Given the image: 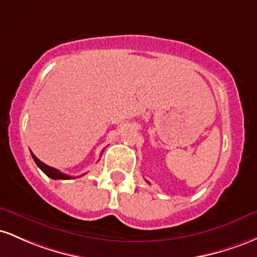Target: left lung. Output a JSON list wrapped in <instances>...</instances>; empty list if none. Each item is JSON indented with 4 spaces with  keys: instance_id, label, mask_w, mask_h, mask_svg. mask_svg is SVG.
I'll return each mask as SVG.
<instances>
[{
    "instance_id": "1",
    "label": "left lung",
    "mask_w": 257,
    "mask_h": 257,
    "mask_svg": "<svg viewBox=\"0 0 257 257\" xmlns=\"http://www.w3.org/2000/svg\"><path fill=\"white\" fill-rule=\"evenodd\" d=\"M148 183H149V182H148Z\"/></svg>"
}]
</instances>
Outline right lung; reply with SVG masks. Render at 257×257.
Listing matches in <instances>:
<instances>
[{
	"instance_id": "obj_1",
	"label": "right lung",
	"mask_w": 257,
	"mask_h": 257,
	"mask_svg": "<svg viewBox=\"0 0 257 257\" xmlns=\"http://www.w3.org/2000/svg\"><path fill=\"white\" fill-rule=\"evenodd\" d=\"M31 157H33V159L36 163V165L39 166L40 169H41L42 171L48 176V177H51L52 180H70V178H73L71 176L63 174V172H60L59 170L54 169V167H51V166L46 165V164H43L42 161H40L39 159H37V158L33 154V153H31ZM83 175H85V174H83Z\"/></svg>"
}]
</instances>
